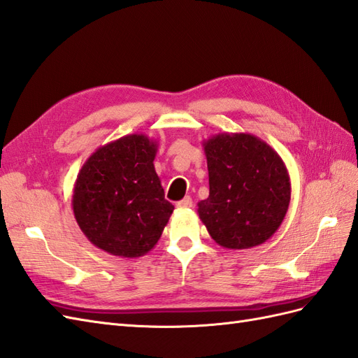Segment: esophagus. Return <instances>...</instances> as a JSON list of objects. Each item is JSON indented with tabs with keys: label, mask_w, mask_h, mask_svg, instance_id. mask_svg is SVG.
Returning a JSON list of instances; mask_svg holds the SVG:
<instances>
[{
	"label": "esophagus",
	"mask_w": 358,
	"mask_h": 358,
	"mask_svg": "<svg viewBox=\"0 0 358 358\" xmlns=\"http://www.w3.org/2000/svg\"><path fill=\"white\" fill-rule=\"evenodd\" d=\"M192 204H194V203H192V198H190V196H186L185 199H181L180 203H177V207H178V208H190Z\"/></svg>",
	"instance_id": "34e87169"
}]
</instances>
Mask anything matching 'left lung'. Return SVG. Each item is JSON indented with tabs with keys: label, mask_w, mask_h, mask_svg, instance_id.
Instances as JSON below:
<instances>
[{
	"label": "left lung",
	"mask_w": 358,
	"mask_h": 358,
	"mask_svg": "<svg viewBox=\"0 0 358 358\" xmlns=\"http://www.w3.org/2000/svg\"><path fill=\"white\" fill-rule=\"evenodd\" d=\"M203 146L210 194L196 206L212 239L227 250H248L271 239L292 194L280 154L251 133H217Z\"/></svg>",
	"instance_id": "obj_1"
}]
</instances>
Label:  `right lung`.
<instances>
[{
    "instance_id": "add662e5",
    "label": "right lung",
    "mask_w": 358,
    "mask_h": 358,
    "mask_svg": "<svg viewBox=\"0 0 358 358\" xmlns=\"http://www.w3.org/2000/svg\"><path fill=\"white\" fill-rule=\"evenodd\" d=\"M157 148L148 136L127 134L99 146L81 166L72 210L96 248L137 259L157 245L173 212L154 168Z\"/></svg>"
}]
</instances>
